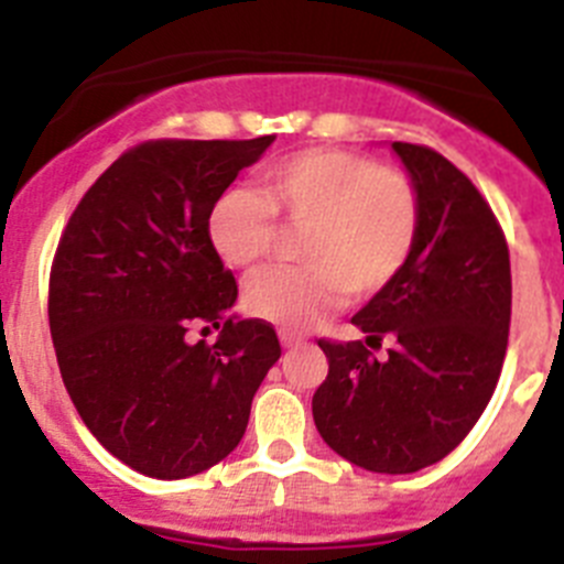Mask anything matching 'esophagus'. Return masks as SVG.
I'll return each instance as SVG.
<instances>
[{"label":"esophagus","instance_id":"1","mask_svg":"<svg viewBox=\"0 0 564 564\" xmlns=\"http://www.w3.org/2000/svg\"><path fill=\"white\" fill-rule=\"evenodd\" d=\"M279 341H282V347H285V350H293V347H302V344H305V338L296 336V333L282 330L279 333Z\"/></svg>","mask_w":564,"mask_h":564}]
</instances>
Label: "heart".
Wrapping results in <instances>:
<instances>
[{
  "mask_svg": "<svg viewBox=\"0 0 564 564\" xmlns=\"http://www.w3.org/2000/svg\"><path fill=\"white\" fill-rule=\"evenodd\" d=\"M276 217L305 228L296 257L248 282L246 311L282 330H305L344 302L376 296L410 262L421 234V194L412 177L372 158L307 149L262 172V192L231 188L212 206L208 239L231 268L268 257Z\"/></svg>",
  "mask_w": 564,
  "mask_h": 564,
  "instance_id": "1",
  "label": "heart"
}]
</instances>
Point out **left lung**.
<instances>
[{
  "label": "left lung",
  "mask_w": 564,
  "mask_h": 564,
  "mask_svg": "<svg viewBox=\"0 0 564 564\" xmlns=\"http://www.w3.org/2000/svg\"><path fill=\"white\" fill-rule=\"evenodd\" d=\"M421 194L410 262L352 316L364 341H327L313 395L318 435L344 460L410 475L471 432L500 381L511 262L495 212L466 174L417 143H392ZM381 340L391 350L378 359Z\"/></svg>",
  "instance_id": "left-lung-1"
}]
</instances>
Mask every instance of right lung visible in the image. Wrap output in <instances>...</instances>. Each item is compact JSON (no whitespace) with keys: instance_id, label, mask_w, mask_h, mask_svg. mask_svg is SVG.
<instances>
[{"instance_id":"add662e5","label":"right lung","mask_w":564,"mask_h":564,"mask_svg":"<svg viewBox=\"0 0 564 564\" xmlns=\"http://www.w3.org/2000/svg\"><path fill=\"white\" fill-rule=\"evenodd\" d=\"M271 143H138L58 239L47 316L64 387L104 449L147 477L181 480L231 455L282 352L268 322L228 316L237 282L208 239L212 206ZM192 324L221 336L192 345Z\"/></svg>"}]
</instances>
